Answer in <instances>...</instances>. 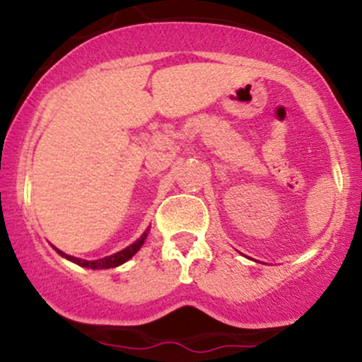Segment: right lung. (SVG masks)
<instances>
[{
	"label": "right lung",
	"mask_w": 362,
	"mask_h": 362,
	"mask_svg": "<svg viewBox=\"0 0 362 362\" xmlns=\"http://www.w3.org/2000/svg\"><path fill=\"white\" fill-rule=\"evenodd\" d=\"M145 238H147V233H144V235H141L140 238L136 240V242L131 243V245L126 247V249H124V250L117 252V254L107 255V257H103V259H96V261H86V259L71 257V255L63 254V252H61V250H57V249H56V250L59 252V254L63 255V257H66V259H69V261L76 262V264H78V266H83V268H90V269H107V268H115V266H120V264H122V262H126L127 259L133 257V255L136 254L138 250H140V247L144 245Z\"/></svg>",
	"instance_id": "1"
}]
</instances>
